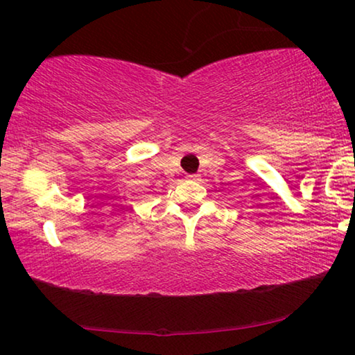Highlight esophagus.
<instances>
[{
  "label": "esophagus",
  "instance_id": "esophagus-1",
  "mask_svg": "<svg viewBox=\"0 0 355 355\" xmlns=\"http://www.w3.org/2000/svg\"><path fill=\"white\" fill-rule=\"evenodd\" d=\"M189 181H198V174H187L186 176Z\"/></svg>",
  "mask_w": 355,
  "mask_h": 355
}]
</instances>
